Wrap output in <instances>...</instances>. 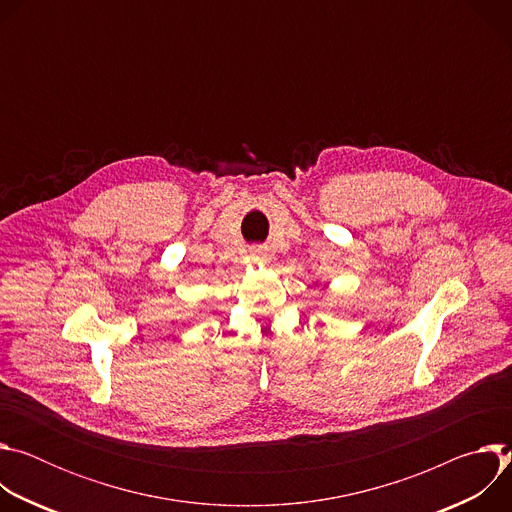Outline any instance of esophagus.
Returning <instances> with one entry per match:
<instances>
[{
    "label": "esophagus",
    "instance_id": "34e87169",
    "mask_svg": "<svg viewBox=\"0 0 512 512\" xmlns=\"http://www.w3.org/2000/svg\"><path fill=\"white\" fill-rule=\"evenodd\" d=\"M251 259L253 261H267L269 259V253H267V247H251Z\"/></svg>",
    "mask_w": 512,
    "mask_h": 512
}]
</instances>
